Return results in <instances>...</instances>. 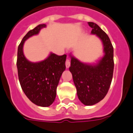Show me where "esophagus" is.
I'll list each match as a JSON object with an SVG mask.
<instances>
[{"label":"esophagus","mask_w":133,"mask_h":133,"mask_svg":"<svg viewBox=\"0 0 133 133\" xmlns=\"http://www.w3.org/2000/svg\"><path fill=\"white\" fill-rule=\"evenodd\" d=\"M65 66H66L67 68L70 66V61L69 59H67L66 61H65Z\"/></svg>","instance_id":"1"}]
</instances>
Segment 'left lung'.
Returning a JSON list of instances; mask_svg holds the SVG:
<instances>
[{
	"label": "left lung",
	"mask_w": 133,
	"mask_h": 133,
	"mask_svg": "<svg viewBox=\"0 0 133 133\" xmlns=\"http://www.w3.org/2000/svg\"><path fill=\"white\" fill-rule=\"evenodd\" d=\"M96 34L102 40L105 55L96 65L82 63L70 55L71 71L78 98L84 105L91 106L101 101L108 93L114 71L113 46L107 34L97 24L88 22Z\"/></svg>",
	"instance_id": "1"
}]
</instances>
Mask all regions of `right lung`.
Listing matches in <instances>:
<instances>
[{"label": "right lung", "mask_w": 133, "mask_h": 133, "mask_svg": "<svg viewBox=\"0 0 133 133\" xmlns=\"http://www.w3.org/2000/svg\"><path fill=\"white\" fill-rule=\"evenodd\" d=\"M45 24L30 30L23 38L18 47L17 66L22 90L35 104L47 107L55 100L56 90L63 71L65 70L66 55L51 54L46 59L33 63L26 59L23 51L25 40L39 33Z\"/></svg>", "instance_id": "obj_1"}]
</instances>
